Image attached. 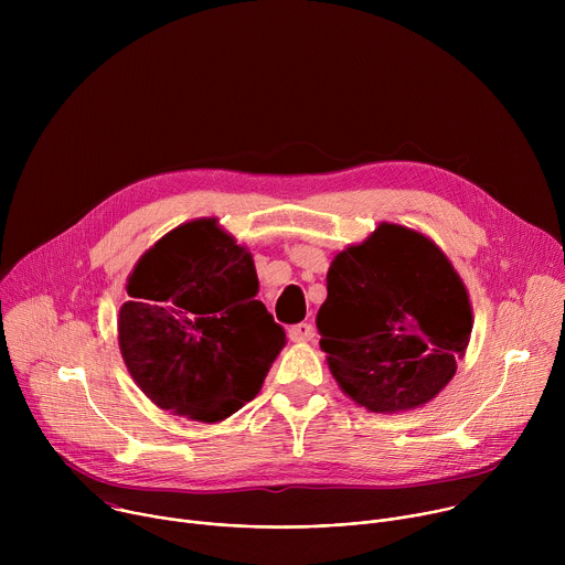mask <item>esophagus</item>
<instances>
[{
    "instance_id": "esophagus-1",
    "label": "esophagus",
    "mask_w": 565,
    "mask_h": 565,
    "mask_svg": "<svg viewBox=\"0 0 565 565\" xmlns=\"http://www.w3.org/2000/svg\"><path fill=\"white\" fill-rule=\"evenodd\" d=\"M288 335L292 342H310L315 338V327L308 324V321H301V324L290 327Z\"/></svg>"
}]
</instances>
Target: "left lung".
Listing matches in <instances>:
<instances>
[{"label": "left lung", "instance_id": "left-lung-1", "mask_svg": "<svg viewBox=\"0 0 565 565\" xmlns=\"http://www.w3.org/2000/svg\"><path fill=\"white\" fill-rule=\"evenodd\" d=\"M317 312L338 384L375 414L427 405L456 373L471 333L467 290L427 236L382 223L340 253Z\"/></svg>", "mask_w": 565, "mask_h": 565}]
</instances>
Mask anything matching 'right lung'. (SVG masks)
<instances>
[{
	"mask_svg": "<svg viewBox=\"0 0 565 565\" xmlns=\"http://www.w3.org/2000/svg\"><path fill=\"white\" fill-rule=\"evenodd\" d=\"M257 290L250 253L216 218L179 225L140 257L118 342L153 405L218 423L259 393L286 331Z\"/></svg>",
	"mask_w": 565,
	"mask_h": 565,
	"instance_id": "obj_1",
	"label": "right lung"
}]
</instances>
